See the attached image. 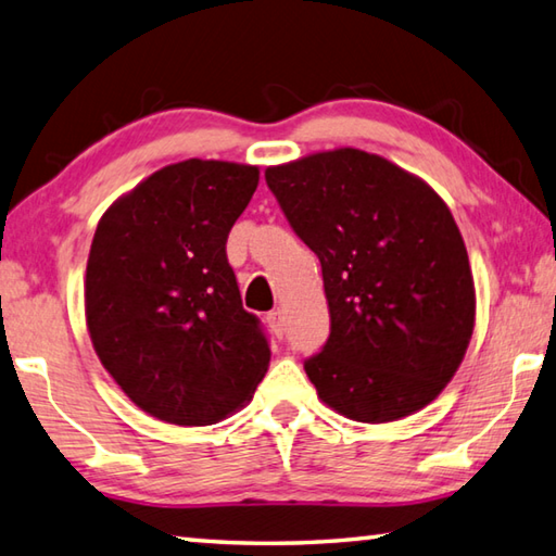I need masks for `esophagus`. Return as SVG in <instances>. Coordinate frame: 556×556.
Listing matches in <instances>:
<instances>
[{
  "label": "esophagus",
  "mask_w": 556,
  "mask_h": 556,
  "mask_svg": "<svg viewBox=\"0 0 556 556\" xmlns=\"http://www.w3.org/2000/svg\"><path fill=\"white\" fill-rule=\"evenodd\" d=\"M266 321H268L270 331H274V337L282 339V317H280V312H268L266 314Z\"/></svg>",
  "instance_id": "esophagus-1"
}]
</instances>
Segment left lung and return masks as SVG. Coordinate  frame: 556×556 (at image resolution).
Wrapping results in <instances>:
<instances>
[{"label":"left lung","instance_id":"obj_1","mask_svg":"<svg viewBox=\"0 0 556 556\" xmlns=\"http://www.w3.org/2000/svg\"><path fill=\"white\" fill-rule=\"evenodd\" d=\"M290 227L319 256L331 333L305 361L319 400L361 424L431 404L475 331V278L445 201L380 154L339 148L268 166Z\"/></svg>","mask_w":556,"mask_h":556}]
</instances>
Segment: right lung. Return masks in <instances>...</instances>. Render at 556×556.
I'll return each instance as SVG.
<instances>
[{
    "instance_id": "right-lung-1",
    "label": "right lung",
    "mask_w": 556,
    "mask_h": 556,
    "mask_svg": "<svg viewBox=\"0 0 556 556\" xmlns=\"http://www.w3.org/2000/svg\"><path fill=\"white\" fill-rule=\"evenodd\" d=\"M256 186L251 164H169L121 195L93 232L84 278L93 351L160 421H223L268 370V341L225 251Z\"/></svg>"
}]
</instances>
